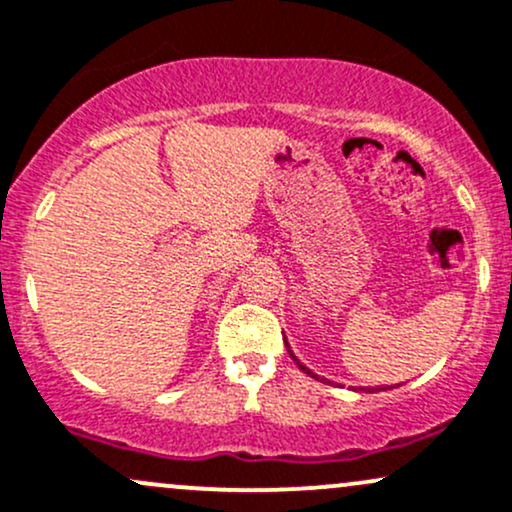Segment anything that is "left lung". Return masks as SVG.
I'll list each match as a JSON object with an SVG mask.
<instances>
[{
	"instance_id": "1",
	"label": "left lung",
	"mask_w": 512,
	"mask_h": 512,
	"mask_svg": "<svg viewBox=\"0 0 512 512\" xmlns=\"http://www.w3.org/2000/svg\"><path fill=\"white\" fill-rule=\"evenodd\" d=\"M286 347H289V345H286ZM289 355H291V359H294V362H296V364H299V369H301V372H306L308 376H313V379H318V376H316V374H313V372H311V369H308V367H306V364H301V362H299V359H296V357H294V352H291V350H289ZM384 389H389V386H384ZM362 391H374V389H362Z\"/></svg>"
}]
</instances>
